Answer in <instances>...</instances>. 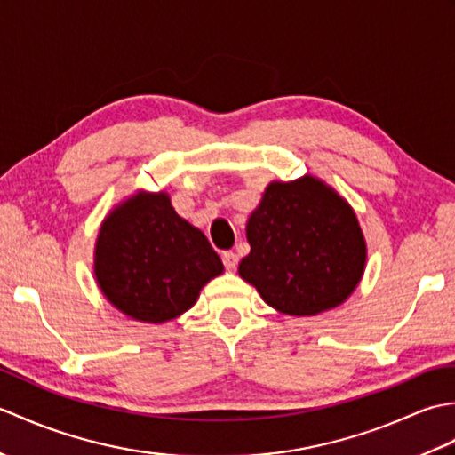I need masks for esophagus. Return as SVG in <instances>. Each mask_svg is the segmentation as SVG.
<instances>
[{"instance_id":"1","label":"esophagus","mask_w":455,"mask_h":455,"mask_svg":"<svg viewBox=\"0 0 455 455\" xmlns=\"http://www.w3.org/2000/svg\"><path fill=\"white\" fill-rule=\"evenodd\" d=\"M222 264L233 272V269L238 266V256L233 252V250H227V252H222Z\"/></svg>"}]
</instances>
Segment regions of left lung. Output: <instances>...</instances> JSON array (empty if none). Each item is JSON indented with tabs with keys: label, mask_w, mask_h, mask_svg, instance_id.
I'll return each instance as SVG.
<instances>
[{
	"label": "left lung",
	"mask_w": 455,
	"mask_h": 455,
	"mask_svg": "<svg viewBox=\"0 0 455 455\" xmlns=\"http://www.w3.org/2000/svg\"><path fill=\"white\" fill-rule=\"evenodd\" d=\"M250 254L238 266L275 311L313 316L342 305L365 269L354 209L324 181H272L246 225Z\"/></svg>",
	"instance_id": "left-lung-1"
}]
</instances>
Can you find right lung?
Listing matches in <instances>:
<instances>
[{"label": "right lung", "mask_w": 455, "mask_h": 455, "mask_svg": "<svg viewBox=\"0 0 455 455\" xmlns=\"http://www.w3.org/2000/svg\"><path fill=\"white\" fill-rule=\"evenodd\" d=\"M93 269L115 308L160 324L196 305L203 285L225 267L205 235L173 211L168 193L139 191L105 217Z\"/></svg>", "instance_id": "right-lung-1"}]
</instances>
